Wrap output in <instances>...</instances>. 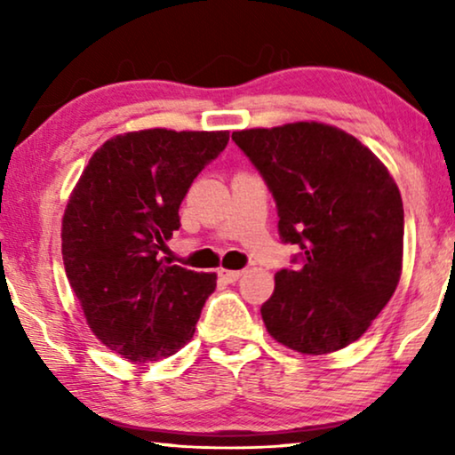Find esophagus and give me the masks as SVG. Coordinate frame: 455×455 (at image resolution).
Masks as SVG:
<instances>
[{
    "label": "esophagus",
    "instance_id": "esophagus-1",
    "mask_svg": "<svg viewBox=\"0 0 455 455\" xmlns=\"http://www.w3.org/2000/svg\"><path fill=\"white\" fill-rule=\"evenodd\" d=\"M220 277L223 279V282H228V283H234V282H238V279L242 277V271H232V269H220Z\"/></svg>",
    "mask_w": 455,
    "mask_h": 455
}]
</instances>
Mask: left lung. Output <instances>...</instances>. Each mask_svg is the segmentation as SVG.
I'll return each mask as SVG.
<instances>
[{
	"instance_id": "1",
	"label": "left lung",
	"mask_w": 455,
	"mask_h": 455,
	"mask_svg": "<svg viewBox=\"0 0 455 455\" xmlns=\"http://www.w3.org/2000/svg\"><path fill=\"white\" fill-rule=\"evenodd\" d=\"M277 203L279 234L302 265L275 273L260 307L290 350L323 356L356 341L400 283L403 207L383 161L344 130L291 122L232 134Z\"/></svg>"
}]
</instances>
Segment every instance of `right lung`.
<instances>
[{"label":"right lung","mask_w":455,"mask_h":455,"mask_svg":"<svg viewBox=\"0 0 455 455\" xmlns=\"http://www.w3.org/2000/svg\"><path fill=\"white\" fill-rule=\"evenodd\" d=\"M228 140V130L117 134L92 153L68 198V282L91 331L130 363L167 358L188 344L213 294L215 273L170 265L159 251L180 228L190 184Z\"/></svg>","instance_id":"obj_1"}]
</instances>
